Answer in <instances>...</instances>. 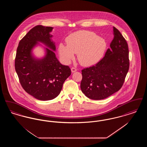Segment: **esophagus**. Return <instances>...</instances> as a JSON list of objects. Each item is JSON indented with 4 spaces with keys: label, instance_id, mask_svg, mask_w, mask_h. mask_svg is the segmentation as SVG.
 I'll use <instances>...</instances> for the list:
<instances>
[{
    "label": "esophagus",
    "instance_id": "34e87169",
    "mask_svg": "<svg viewBox=\"0 0 147 147\" xmlns=\"http://www.w3.org/2000/svg\"><path fill=\"white\" fill-rule=\"evenodd\" d=\"M71 71L72 73H74V72L77 71V69L75 68H74V67H72V68H71Z\"/></svg>",
    "mask_w": 147,
    "mask_h": 147
}]
</instances>
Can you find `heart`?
Here are the masks:
<instances>
[{
    "instance_id": "1",
    "label": "heart",
    "mask_w": 147,
    "mask_h": 147,
    "mask_svg": "<svg viewBox=\"0 0 147 147\" xmlns=\"http://www.w3.org/2000/svg\"><path fill=\"white\" fill-rule=\"evenodd\" d=\"M67 45L61 43L58 52L61 59L69 63L78 54V59L83 66H91L102 58L107 47L105 38L89 31H79L68 36Z\"/></svg>"
}]
</instances>
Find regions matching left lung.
<instances>
[{
    "instance_id": "1",
    "label": "left lung",
    "mask_w": 147,
    "mask_h": 147,
    "mask_svg": "<svg viewBox=\"0 0 147 147\" xmlns=\"http://www.w3.org/2000/svg\"><path fill=\"white\" fill-rule=\"evenodd\" d=\"M110 49L95 66L82 70L80 88L92 100H102L119 91L124 83L129 66L127 43L117 28H113Z\"/></svg>"
}]
</instances>
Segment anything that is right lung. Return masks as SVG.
Segmentation results:
<instances>
[{
  "mask_svg": "<svg viewBox=\"0 0 147 147\" xmlns=\"http://www.w3.org/2000/svg\"><path fill=\"white\" fill-rule=\"evenodd\" d=\"M53 28L37 25L32 28L19 42L15 61V68L23 89L39 100L56 98L61 92L65 80L71 74L67 65L56 57L55 42L50 33ZM44 44L45 55L36 57L33 49L39 43Z\"/></svg>",
  "mask_w": 147,
  "mask_h": 147,
  "instance_id": "right-lung-1",
  "label": "right lung"
}]
</instances>
